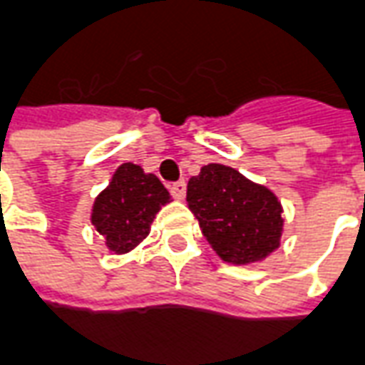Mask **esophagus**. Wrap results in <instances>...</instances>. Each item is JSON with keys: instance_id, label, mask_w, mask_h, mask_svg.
I'll return each instance as SVG.
<instances>
[{"instance_id": "1", "label": "esophagus", "mask_w": 365, "mask_h": 365, "mask_svg": "<svg viewBox=\"0 0 365 365\" xmlns=\"http://www.w3.org/2000/svg\"><path fill=\"white\" fill-rule=\"evenodd\" d=\"M169 190H171V194L175 198L182 200L186 196V182L185 180H177V182H173V185L169 186Z\"/></svg>"}]
</instances>
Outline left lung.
Wrapping results in <instances>:
<instances>
[{
  "label": "left lung",
  "mask_w": 365,
  "mask_h": 365,
  "mask_svg": "<svg viewBox=\"0 0 365 365\" xmlns=\"http://www.w3.org/2000/svg\"><path fill=\"white\" fill-rule=\"evenodd\" d=\"M186 202L217 256L246 265L279 248L283 207L269 188L232 167L210 163L186 186Z\"/></svg>",
  "instance_id": "obj_1"
}]
</instances>
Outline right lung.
Instances as JSON below:
<instances>
[{"mask_svg":"<svg viewBox=\"0 0 365 365\" xmlns=\"http://www.w3.org/2000/svg\"><path fill=\"white\" fill-rule=\"evenodd\" d=\"M171 200L161 180L140 165L123 163L92 207V225L115 254L130 252L150 232L161 205Z\"/></svg>","mask_w":365,"mask_h":365,"instance_id":"1","label":"right lung"}]
</instances>
